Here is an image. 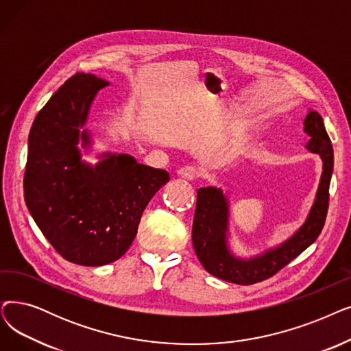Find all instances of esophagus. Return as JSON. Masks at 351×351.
I'll list each match as a JSON object with an SVG mask.
<instances>
[{
  "label": "esophagus",
  "mask_w": 351,
  "mask_h": 351,
  "mask_svg": "<svg viewBox=\"0 0 351 351\" xmlns=\"http://www.w3.org/2000/svg\"><path fill=\"white\" fill-rule=\"evenodd\" d=\"M178 175L180 178L188 179V180H193V179H196L197 176H199V173H197V169H196V167H193V166L180 167V169L178 171Z\"/></svg>",
  "instance_id": "1"
}]
</instances>
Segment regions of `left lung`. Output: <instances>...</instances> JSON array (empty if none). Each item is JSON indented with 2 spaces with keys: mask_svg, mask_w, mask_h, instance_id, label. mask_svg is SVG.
<instances>
[{
  "mask_svg": "<svg viewBox=\"0 0 351 351\" xmlns=\"http://www.w3.org/2000/svg\"><path fill=\"white\" fill-rule=\"evenodd\" d=\"M304 132L311 138L306 147L313 154H318L323 160V173L315 201L306 222L281 245L248 260L235 256L230 251L226 239L228 217H230L226 196L215 186L197 189L192 242L201 264L212 276L239 285H251L264 281L291 263L318 238L328 210V189L334 155L323 117L315 110H310L304 120Z\"/></svg>",
  "mask_w": 351,
  "mask_h": 351,
  "instance_id": "8db88e82",
  "label": "left lung"
}]
</instances>
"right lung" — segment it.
Instances as JSON below:
<instances>
[{
  "mask_svg": "<svg viewBox=\"0 0 351 351\" xmlns=\"http://www.w3.org/2000/svg\"><path fill=\"white\" fill-rule=\"evenodd\" d=\"M106 86L93 74L75 73L38 112L28 136L27 208L53 248L84 267L126 254L146 205L169 180L166 171L123 154H104L95 166L82 162L77 145L87 147L90 134L80 130Z\"/></svg>",
  "mask_w": 351,
  "mask_h": 351,
  "instance_id": "1",
  "label": "right lung"
}]
</instances>
